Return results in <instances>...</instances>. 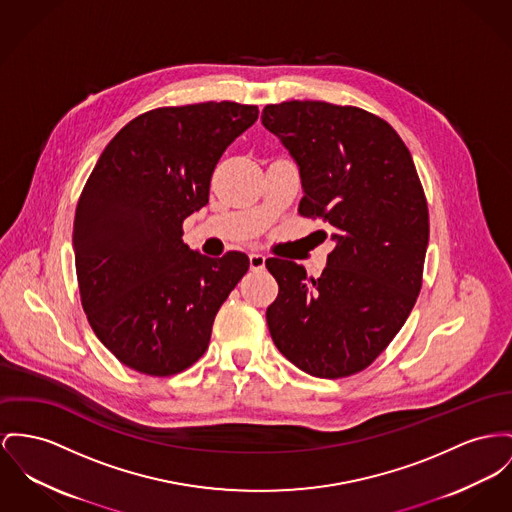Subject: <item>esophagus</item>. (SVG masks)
<instances>
[{"instance_id": "obj_1", "label": "esophagus", "mask_w": 512, "mask_h": 512, "mask_svg": "<svg viewBox=\"0 0 512 512\" xmlns=\"http://www.w3.org/2000/svg\"><path fill=\"white\" fill-rule=\"evenodd\" d=\"M248 260H250V270H254V272H260V270H264V266H266V256H262V254L252 252V254L248 256Z\"/></svg>"}]
</instances>
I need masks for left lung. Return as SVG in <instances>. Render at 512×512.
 <instances>
[{"instance_id": "8db88e82", "label": "left lung", "mask_w": 512, "mask_h": 512, "mask_svg": "<svg viewBox=\"0 0 512 512\" xmlns=\"http://www.w3.org/2000/svg\"><path fill=\"white\" fill-rule=\"evenodd\" d=\"M262 124L301 172L303 217H322L336 248L320 277L268 258L279 293L266 320L301 371L341 378L394 340L421 291L429 209L406 143L375 114L322 101L268 104Z\"/></svg>"}]
</instances>
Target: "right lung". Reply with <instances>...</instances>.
<instances>
[{
    "label": "right lung",
    "mask_w": 512,
    "mask_h": 512,
    "mask_svg": "<svg viewBox=\"0 0 512 512\" xmlns=\"http://www.w3.org/2000/svg\"><path fill=\"white\" fill-rule=\"evenodd\" d=\"M256 120L258 106L229 101L149 110L112 137L79 196L81 305L104 347L137 373L192 367L217 310L248 272L242 252L190 250L182 223L209 202L217 161Z\"/></svg>",
    "instance_id": "1"
}]
</instances>
